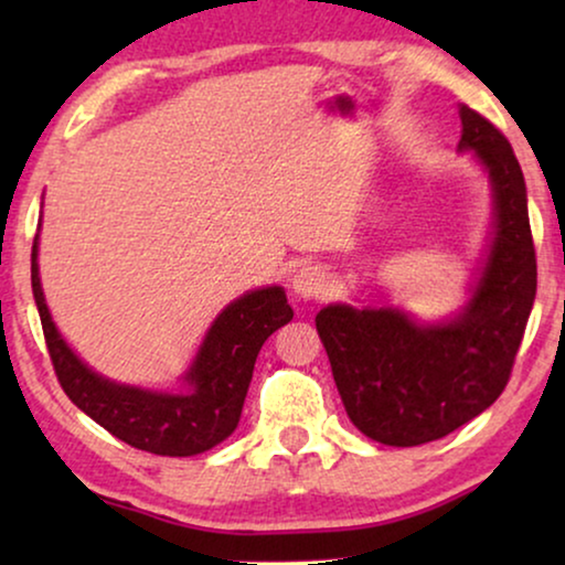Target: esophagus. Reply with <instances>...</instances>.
Instances as JSON below:
<instances>
[{"instance_id": "esophagus-1", "label": "esophagus", "mask_w": 565, "mask_h": 565, "mask_svg": "<svg viewBox=\"0 0 565 565\" xmlns=\"http://www.w3.org/2000/svg\"><path fill=\"white\" fill-rule=\"evenodd\" d=\"M329 290V273L321 265H306L292 275V292L303 300L321 298Z\"/></svg>"}]
</instances>
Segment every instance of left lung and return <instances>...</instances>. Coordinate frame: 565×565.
<instances>
[{
  "instance_id": "obj_1",
  "label": "left lung",
  "mask_w": 565,
  "mask_h": 565,
  "mask_svg": "<svg viewBox=\"0 0 565 565\" xmlns=\"http://www.w3.org/2000/svg\"><path fill=\"white\" fill-rule=\"evenodd\" d=\"M460 151H476L493 190L489 257L462 311L416 323L398 308L327 306L316 329L354 427L414 447L476 419L507 388L537 290L527 188L507 136L460 105Z\"/></svg>"
}]
</instances>
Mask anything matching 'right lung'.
Listing matches in <instances>:
<instances>
[{
  "instance_id": "right-lung-1",
  "label": "right lung",
  "mask_w": 565,
  "mask_h": 565,
  "mask_svg": "<svg viewBox=\"0 0 565 565\" xmlns=\"http://www.w3.org/2000/svg\"><path fill=\"white\" fill-rule=\"evenodd\" d=\"M30 280L53 370L72 404L126 445L169 458L211 450L236 429L262 344L292 319L285 290L277 285L246 292L207 329L184 375L188 391H143L92 373L61 339L38 277V236Z\"/></svg>"
}]
</instances>
